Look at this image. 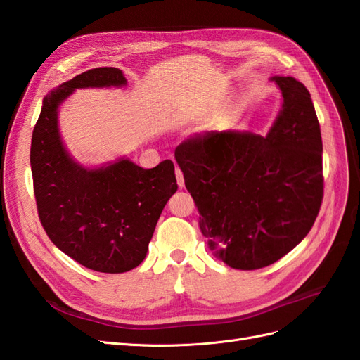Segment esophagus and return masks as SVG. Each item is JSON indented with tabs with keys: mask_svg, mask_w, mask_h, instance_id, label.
I'll list each match as a JSON object with an SVG mask.
<instances>
[{
	"mask_svg": "<svg viewBox=\"0 0 360 360\" xmlns=\"http://www.w3.org/2000/svg\"><path fill=\"white\" fill-rule=\"evenodd\" d=\"M176 176H177V183H179V188H184V177H183V172L180 171V168H176Z\"/></svg>",
	"mask_w": 360,
	"mask_h": 360,
	"instance_id": "obj_1",
	"label": "esophagus"
}]
</instances>
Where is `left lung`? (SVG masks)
<instances>
[{"instance_id": "obj_1", "label": "left lung", "mask_w": 360, "mask_h": 360, "mask_svg": "<svg viewBox=\"0 0 360 360\" xmlns=\"http://www.w3.org/2000/svg\"><path fill=\"white\" fill-rule=\"evenodd\" d=\"M266 136L204 132L184 139L176 160L216 258L238 270L274 264L312 228L323 201V143L311 94L291 76Z\"/></svg>"}]
</instances>
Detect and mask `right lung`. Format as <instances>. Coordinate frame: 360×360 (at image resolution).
<instances>
[{"mask_svg":"<svg viewBox=\"0 0 360 360\" xmlns=\"http://www.w3.org/2000/svg\"><path fill=\"white\" fill-rule=\"evenodd\" d=\"M122 85V70L97 68L52 90L43 99L30 151L37 212L51 242L102 274H123L143 263L163 207L179 188L172 160L144 169L120 159L89 169L64 148L60 103L76 89Z\"/></svg>","mask_w":360,"mask_h":360,"instance_id":"1","label":"right lung"}]
</instances>
